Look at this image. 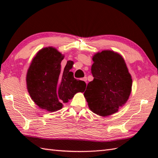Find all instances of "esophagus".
I'll return each mask as SVG.
<instances>
[{
  "mask_svg": "<svg viewBox=\"0 0 158 158\" xmlns=\"http://www.w3.org/2000/svg\"><path fill=\"white\" fill-rule=\"evenodd\" d=\"M82 80L83 81H85L86 83H87V77H83V78L82 79Z\"/></svg>",
  "mask_w": 158,
  "mask_h": 158,
  "instance_id": "esophagus-1",
  "label": "esophagus"
}]
</instances>
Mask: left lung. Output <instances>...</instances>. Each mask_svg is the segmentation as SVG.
<instances>
[{
    "label": "left lung",
    "mask_w": 158,
    "mask_h": 158,
    "mask_svg": "<svg viewBox=\"0 0 158 158\" xmlns=\"http://www.w3.org/2000/svg\"><path fill=\"white\" fill-rule=\"evenodd\" d=\"M94 77L84 92L91 110L100 116L116 113L128 99L132 80L123 58L112 51H102L93 57Z\"/></svg>",
    "instance_id": "1"
}]
</instances>
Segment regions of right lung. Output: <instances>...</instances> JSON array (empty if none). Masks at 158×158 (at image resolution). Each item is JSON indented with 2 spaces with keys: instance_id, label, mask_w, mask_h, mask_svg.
<instances>
[{
  "instance_id": "right-lung-1",
  "label": "right lung",
  "mask_w": 158,
  "mask_h": 158,
  "mask_svg": "<svg viewBox=\"0 0 158 158\" xmlns=\"http://www.w3.org/2000/svg\"><path fill=\"white\" fill-rule=\"evenodd\" d=\"M64 56L55 48L42 49L32 60L27 73L28 91L40 108L50 112L62 107L77 92H83L86 83L74 78L70 71L72 63L68 61L61 69Z\"/></svg>"
}]
</instances>
